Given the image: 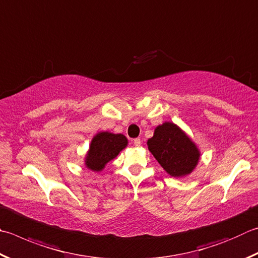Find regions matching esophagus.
Instances as JSON below:
<instances>
[{
    "label": "esophagus",
    "mask_w": 258,
    "mask_h": 258,
    "mask_svg": "<svg viewBox=\"0 0 258 258\" xmlns=\"http://www.w3.org/2000/svg\"><path fill=\"white\" fill-rule=\"evenodd\" d=\"M133 143H134L135 147H138V148H139L140 145H141V140H140V139H134Z\"/></svg>",
    "instance_id": "34e87169"
}]
</instances>
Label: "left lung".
I'll list each match as a JSON object with an SVG mask.
<instances>
[{
  "label": "left lung",
  "instance_id": "1",
  "mask_svg": "<svg viewBox=\"0 0 258 258\" xmlns=\"http://www.w3.org/2000/svg\"><path fill=\"white\" fill-rule=\"evenodd\" d=\"M147 144L159 165L171 177L189 175L201 157L200 150L191 139L171 121L157 126Z\"/></svg>",
  "mask_w": 258,
  "mask_h": 258
}]
</instances>
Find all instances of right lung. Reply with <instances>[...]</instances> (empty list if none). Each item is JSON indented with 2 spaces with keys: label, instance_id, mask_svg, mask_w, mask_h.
I'll return each mask as SVG.
<instances>
[{
  "label": "right lung",
  "instance_id": "add662e5",
  "mask_svg": "<svg viewBox=\"0 0 258 258\" xmlns=\"http://www.w3.org/2000/svg\"><path fill=\"white\" fill-rule=\"evenodd\" d=\"M127 139L123 134L99 132L92 138L84 158V165L92 171H101L110 160L127 147Z\"/></svg>",
  "mask_w": 258,
  "mask_h": 258
}]
</instances>
